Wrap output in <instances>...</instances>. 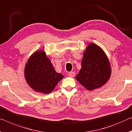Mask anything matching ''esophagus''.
I'll list each match as a JSON object with an SVG mask.
<instances>
[{
	"mask_svg": "<svg viewBox=\"0 0 132 132\" xmlns=\"http://www.w3.org/2000/svg\"><path fill=\"white\" fill-rule=\"evenodd\" d=\"M75 72H69L68 73V75L70 76V77H74L75 76Z\"/></svg>",
	"mask_w": 132,
	"mask_h": 132,
	"instance_id": "esophagus-1",
	"label": "esophagus"
}]
</instances>
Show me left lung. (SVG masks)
I'll return each mask as SVG.
<instances>
[{"label": "left lung", "instance_id": "obj_1", "mask_svg": "<svg viewBox=\"0 0 132 132\" xmlns=\"http://www.w3.org/2000/svg\"><path fill=\"white\" fill-rule=\"evenodd\" d=\"M110 62L104 51L91 43L84 53L80 70L76 79L88 90H94L104 85L111 75Z\"/></svg>", "mask_w": 132, "mask_h": 132}]
</instances>
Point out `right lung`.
Returning a JSON list of instances; mask_svg holds the SVG:
<instances>
[{"mask_svg": "<svg viewBox=\"0 0 132 132\" xmlns=\"http://www.w3.org/2000/svg\"><path fill=\"white\" fill-rule=\"evenodd\" d=\"M25 78L34 91L48 94L53 91L63 75L56 72L50 60L44 51L35 52L27 62L25 68Z\"/></svg>", "mask_w": 132, "mask_h": 132, "instance_id": "right-lung-1", "label": "right lung"}]
</instances>
